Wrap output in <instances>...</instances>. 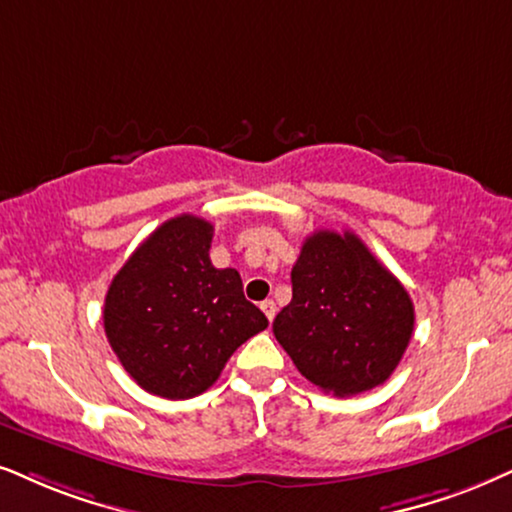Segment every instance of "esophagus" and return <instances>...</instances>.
<instances>
[{
    "label": "esophagus",
    "mask_w": 512,
    "mask_h": 512,
    "mask_svg": "<svg viewBox=\"0 0 512 512\" xmlns=\"http://www.w3.org/2000/svg\"><path fill=\"white\" fill-rule=\"evenodd\" d=\"M260 307H262V312L267 314V319L274 321V316H276V304H274V300H264V302L260 304Z\"/></svg>",
    "instance_id": "esophagus-1"
}]
</instances>
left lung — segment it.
<instances>
[{"instance_id": "left-lung-1", "label": "left lung", "mask_w": 512, "mask_h": 512, "mask_svg": "<svg viewBox=\"0 0 512 512\" xmlns=\"http://www.w3.org/2000/svg\"><path fill=\"white\" fill-rule=\"evenodd\" d=\"M274 335L304 378L335 397L383 385L413 333L406 288L352 231H314L293 271Z\"/></svg>"}]
</instances>
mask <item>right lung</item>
<instances>
[{
  "label": "right lung",
  "mask_w": 512,
  "mask_h": 512,
  "mask_svg": "<svg viewBox=\"0 0 512 512\" xmlns=\"http://www.w3.org/2000/svg\"><path fill=\"white\" fill-rule=\"evenodd\" d=\"M210 222L179 215L125 262L103 302V328L125 371L165 399L203 394L231 354L269 326L236 269L210 262Z\"/></svg>",
  "instance_id": "obj_1"
}]
</instances>
